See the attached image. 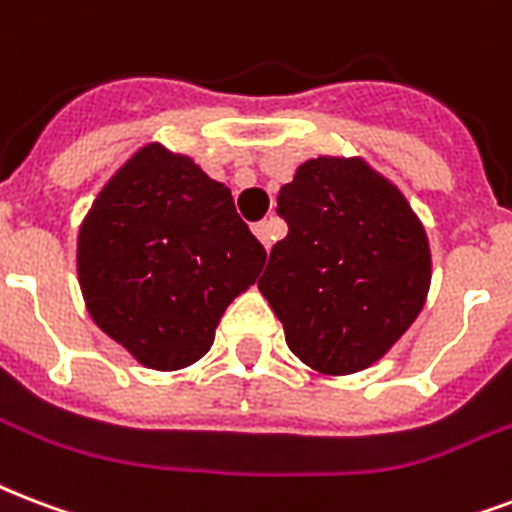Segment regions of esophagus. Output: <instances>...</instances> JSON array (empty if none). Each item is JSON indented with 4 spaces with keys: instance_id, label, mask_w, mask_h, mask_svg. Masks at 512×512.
<instances>
[{
    "instance_id": "34e87169",
    "label": "esophagus",
    "mask_w": 512,
    "mask_h": 512,
    "mask_svg": "<svg viewBox=\"0 0 512 512\" xmlns=\"http://www.w3.org/2000/svg\"><path fill=\"white\" fill-rule=\"evenodd\" d=\"M252 230H255V236L260 239V244H263L265 249H271V244L276 241V236H279V230H282V222L276 220V217H271V220L257 222Z\"/></svg>"
}]
</instances>
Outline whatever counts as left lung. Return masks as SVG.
<instances>
[{
	"mask_svg": "<svg viewBox=\"0 0 512 512\" xmlns=\"http://www.w3.org/2000/svg\"><path fill=\"white\" fill-rule=\"evenodd\" d=\"M287 236L260 276L295 357L346 376L368 368L419 317L427 236L411 206L362 161L317 158L276 195Z\"/></svg>",
	"mask_w": 512,
	"mask_h": 512,
	"instance_id": "obj_1",
	"label": "left lung"
}]
</instances>
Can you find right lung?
I'll return each instance as SVG.
<instances>
[{"label":"right lung","instance_id":"add662e5","mask_svg":"<svg viewBox=\"0 0 512 512\" xmlns=\"http://www.w3.org/2000/svg\"><path fill=\"white\" fill-rule=\"evenodd\" d=\"M263 263L228 187L158 144L109 179L77 241L93 322L155 370L201 360L222 311Z\"/></svg>","mask_w":512,"mask_h":512}]
</instances>
